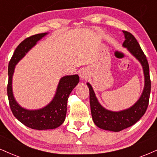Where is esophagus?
<instances>
[{
  "mask_svg": "<svg viewBox=\"0 0 157 157\" xmlns=\"http://www.w3.org/2000/svg\"><path fill=\"white\" fill-rule=\"evenodd\" d=\"M89 76H90V73H89V70L88 69V68H82L80 72V78L82 79V80H86V79Z\"/></svg>",
  "mask_w": 157,
  "mask_h": 157,
  "instance_id": "34e87169",
  "label": "esophagus"
}]
</instances>
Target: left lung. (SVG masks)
<instances>
[{"mask_svg": "<svg viewBox=\"0 0 157 157\" xmlns=\"http://www.w3.org/2000/svg\"><path fill=\"white\" fill-rule=\"evenodd\" d=\"M125 41L122 46L140 62L144 74V88L139 98L132 106L120 111H112L105 108L97 99L91 85L87 82L90 91V105L91 116L95 125L101 129L120 132L134 125L145 114L148 105L151 93L149 66L144 52L135 36L129 32L123 31Z\"/></svg>", "mask_w": 157, "mask_h": 157, "instance_id": "8db88e82", "label": "left lung"}]
</instances>
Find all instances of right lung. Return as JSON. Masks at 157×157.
Listing matches in <instances>:
<instances>
[{
  "label": "right lung",
  "mask_w": 157,
  "mask_h": 157,
  "mask_svg": "<svg viewBox=\"0 0 157 157\" xmlns=\"http://www.w3.org/2000/svg\"><path fill=\"white\" fill-rule=\"evenodd\" d=\"M48 33H39L22 41L15 50L9 63V82L7 86L9 105L15 118L25 126L33 129L46 130L56 129L66 118L67 101L69 94L80 82L78 75H66L60 79L53 99L48 105L40 109H28L19 105L12 90V78L15 67L39 40Z\"/></svg>",
  "instance_id": "add662e5"
}]
</instances>
